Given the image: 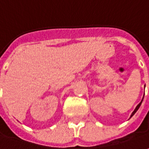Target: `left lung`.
I'll use <instances>...</instances> for the list:
<instances>
[{
	"label": "left lung",
	"instance_id": "left-lung-1",
	"mask_svg": "<svg viewBox=\"0 0 149 149\" xmlns=\"http://www.w3.org/2000/svg\"><path fill=\"white\" fill-rule=\"evenodd\" d=\"M142 101H143V100H142ZM142 101H141V102H140V103H139V105H137V107H136V108H135V110H134V112L132 113V115H131V117H132V116H134V114H135L136 111H137V110H139V108L140 107V105H141V104H142Z\"/></svg>",
	"mask_w": 149,
	"mask_h": 149
}]
</instances>
